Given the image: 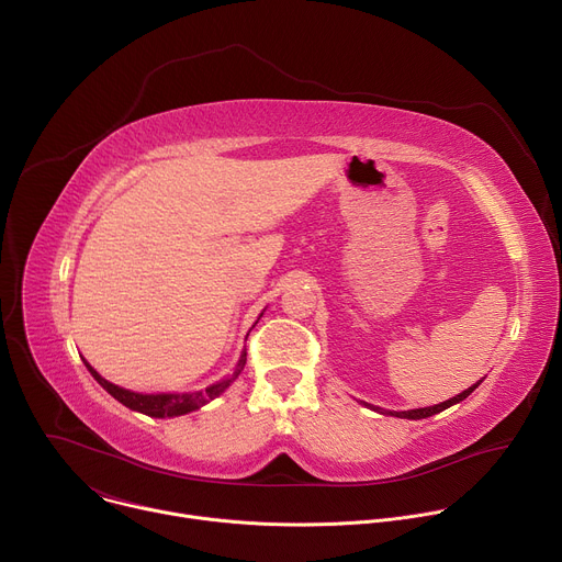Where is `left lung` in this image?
<instances>
[{
    "label": "left lung",
    "mask_w": 562,
    "mask_h": 562,
    "mask_svg": "<svg viewBox=\"0 0 562 562\" xmlns=\"http://www.w3.org/2000/svg\"><path fill=\"white\" fill-rule=\"evenodd\" d=\"M477 384H473V386H469L467 391H462L460 395H456V397H451V400H447V403H440V405H434V407H425V409H412V412H389L391 416H395V418H409V420H420V418H429V416H434V414H440V412H445L447 407H451V405H456V403H460V400H464L473 389H475ZM375 409V407H373ZM380 412V409H378ZM384 414V412H382Z\"/></svg>",
    "instance_id": "obj_1"
}]
</instances>
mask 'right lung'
<instances>
[{
  "label": "right lung",
  "instance_id": "obj_1",
  "mask_svg": "<svg viewBox=\"0 0 562 562\" xmlns=\"http://www.w3.org/2000/svg\"><path fill=\"white\" fill-rule=\"evenodd\" d=\"M91 371V375L115 397L120 400V403L133 412H139V414H146V416H153V418H173V416H184L189 412H195L200 407H204L209 400L217 397L239 373H243L245 364H247V351L243 353V358H239L233 375L224 378L222 382L217 384H211L209 389L204 391H193V393H135V391H128V389H122L109 380H104L89 362H85Z\"/></svg>",
  "mask_w": 562,
  "mask_h": 562
}]
</instances>
